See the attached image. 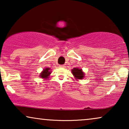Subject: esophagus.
Instances as JSON below:
<instances>
[{"mask_svg": "<svg viewBox=\"0 0 129 129\" xmlns=\"http://www.w3.org/2000/svg\"><path fill=\"white\" fill-rule=\"evenodd\" d=\"M65 65L64 64H61V65H59V67H60V68H64Z\"/></svg>", "mask_w": 129, "mask_h": 129, "instance_id": "1", "label": "esophagus"}]
</instances>
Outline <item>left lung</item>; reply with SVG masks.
<instances>
[{
    "label": "left lung",
    "instance_id": "obj_1",
    "mask_svg": "<svg viewBox=\"0 0 129 129\" xmlns=\"http://www.w3.org/2000/svg\"><path fill=\"white\" fill-rule=\"evenodd\" d=\"M72 73L74 76H75V79H77V80H78V79H83L84 77V75H85L81 69L76 68H73L72 70Z\"/></svg>",
    "mask_w": 129,
    "mask_h": 129
}]
</instances>
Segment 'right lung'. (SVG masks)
Wrapping results in <instances>:
<instances>
[{"label": "right lung", "instance_id": "obj_1", "mask_svg": "<svg viewBox=\"0 0 129 129\" xmlns=\"http://www.w3.org/2000/svg\"><path fill=\"white\" fill-rule=\"evenodd\" d=\"M50 69L49 68H45V69H43V71L41 72V73L40 74V76L41 78L43 79H47L49 77V76L51 74V72L50 71Z\"/></svg>", "mask_w": 129, "mask_h": 129}]
</instances>
